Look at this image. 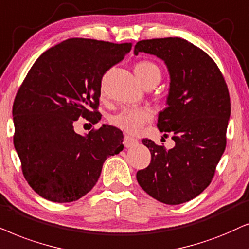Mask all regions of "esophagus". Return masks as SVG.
<instances>
[{
    "instance_id": "esophagus-1",
    "label": "esophagus",
    "mask_w": 249,
    "mask_h": 249,
    "mask_svg": "<svg viewBox=\"0 0 249 249\" xmlns=\"http://www.w3.org/2000/svg\"><path fill=\"white\" fill-rule=\"evenodd\" d=\"M138 144V140L137 139L130 137V135H125L124 137V145L126 148H131L133 147V145H137Z\"/></svg>"
}]
</instances>
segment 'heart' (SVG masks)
Masks as SVG:
<instances>
[{
    "instance_id": "obj_1",
    "label": "heart",
    "mask_w": 249,
    "mask_h": 249,
    "mask_svg": "<svg viewBox=\"0 0 249 249\" xmlns=\"http://www.w3.org/2000/svg\"><path fill=\"white\" fill-rule=\"evenodd\" d=\"M134 74L142 85L152 79L161 77L160 69L151 61L138 62L134 66ZM151 117V111L147 108H126L117 115L112 116L110 122L119 130L135 134L141 131L143 125L150 121Z\"/></svg>"
}]
</instances>
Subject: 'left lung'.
Returning <instances> with one entry per match:
<instances>
[{
    "mask_svg": "<svg viewBox=\"0 0 249 249\" xmlns=\"http://www.w3.org/2000/svg\"><path fill=\"white\" fill-rule=\"evenodd\" d=\"M140 52L155 55L167 67L166 108L158 114L157 127L172 133L175 145L167 150L143 139L151 161L138 172L137 180L156 200L178 205L210 185L223 155L231 112L229 91L213 59L183 38L140 41L134 54Z\"/></svg>",
    "mask_w": 249,
    "mask_h": 249,
    "instance_id": "8db88e82",
    "label": "left lung"
}]
</instances>
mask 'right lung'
Wrapping results in <instances>:
<instances>
[{"instance_id": "obj_1", "label": "right lung", "mask_w": 249, "mask_h": 249, "mask_svg": "<svg viewBox=\"0 0 249 249\" xmlns=\"http://www.w3.org/2000/svg\"><path fill=\"white\" fill-rule=\"evenodd\" d=\"M131 43L69 38L32 66L13 102V143L33 190L54 203H71L91 191L110 156L123 150V133L104 124L81 135L75 121L98 123L95 111L105 72L124 59ZM94 110V112H92Z\"/></svg>"}]
</instances>
